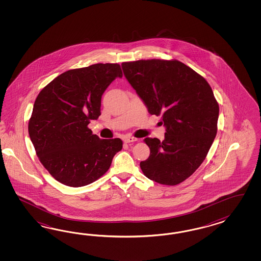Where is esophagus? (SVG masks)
<instances>
[{"mask_svg": "<svg viewBox=\"0 0 261 261\" xmlns=\"http://www.w3.org/2000/svg\"><path fill=\"white\" fill-rule=\"evenodd\" d=\"M137 141H138V139L134 138V137H125V138H124V142H126V143L137 142Z\"/></svg>", "mask_w": 261, "mask_h": 261, "instance_id": "34e87169", "label": "esophagus"}]
</instances>
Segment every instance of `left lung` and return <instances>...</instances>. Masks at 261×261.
Here are the masks:
<instances>
[{"label": "left lung", "instance_id": "obj_1", "mask_svg": "<svg viewBox=\"0 0 261 261\" xmlns=\"http://www.w3.org/2000/svg\"><path fill=\"white\" fill-rule=\"evenodd\" d=\"M125 79L151 115H162L165 140L145 138L150 156L141 162L152 181L178 185L204 162L217 133L219 106L205 79L177 60L121 64Z\"/></svg>", "mask_w": 261, "mask_h": 261}]
</instances>
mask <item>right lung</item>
Listing matches in <instances>:
<instances>
[{"label": "right lung", "mask_w": 261, "mask_h": 261, "mask_svg": "<svg viewBox=\"0 0 261 261\" xmlns=\"http://www.w3.org/2000/svg\"><path fill=\"white\" fill-rule=\"evenodd\" d=\"M117 77H122L119 64L70 70L35 99L29 134L40 162L58 182L72 188L95 182L121 150L120 139L102 140L88 128L100 116L101 96Z\"/></svg>", "instance_id": "add662e5"}]
</instances>
